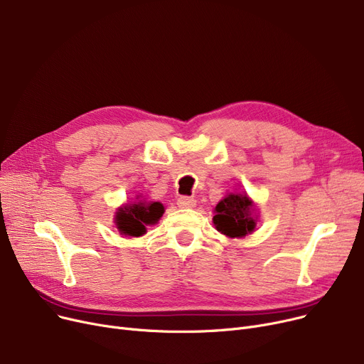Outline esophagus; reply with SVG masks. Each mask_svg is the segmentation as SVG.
I'll use <instances>...</instances> for the list:
<instances>
[{"label": "esophagus", "instance_id": "34e87169", "mask_svg": "<svg viewBox=\"0 0 364 364\" xmlns=\"http://www.w3.org/2000/svg\"><path fill=\"white\" fill-rule=\"evenodd\" d=\"M177 203L180 208H193L196 205V199L190 196H180Z\"/></svg>", "mask_w": 364, "mask_h": 364}]
</instances>
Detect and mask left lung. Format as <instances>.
<instances>
[{
    "label": "left lung",
    "instance_id": "obj_1",
    "mask_svg": "<svg viewBox=\"0 0 364 364\" xmlns=\"http://www.w3.org/2000/svg\"><path fill=\"white\" fill-rule=\"evenodd\" d=\"M214 224L217 230L228 237H243L254 232L255 220L251 215L252 202L246 195L225 196L215 206Z\"/></svg>",
    "mask_w": 364,
    "mask_h": 364
}]
</instances>
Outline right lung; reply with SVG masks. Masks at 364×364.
I'll return each instance as SVG.
<instances>
[{"label":"right lung","instance_id":"right-lung-1","mask_svg":"<svg viewBox=\"0 0 364 364\" xmlns=\"http://www.w3.org/2000/svg\"><path fill=\"white\" fill-rule=\"evenodd\" d=\"M164 211V205L159 202L140 200L119 209L117 213V225L122 235L139 237L146 233V225L159 221Z\"/></svg>","mask_w":364,"mask_h":364}]
</instances>
